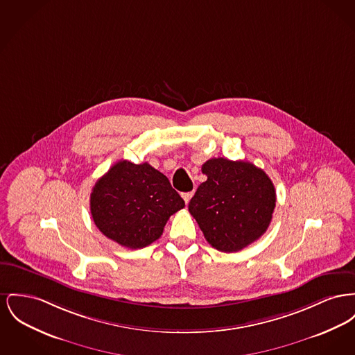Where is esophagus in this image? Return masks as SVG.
Listing matches in <instances>:
<instances>
[{
  "label": "esophagus",
  "mask_w": 355,
  "mask_h": 355,
  "mask_svg": "<svg viewBox=\"0 0 355 355\" xmlns=\"http://www.w3.org/2000/svg\"><path fill=\"white\" fill-rule=\"evenodd\" d=\"M193 197V191H187V193H182V198H184V201H185V204H189V201H190V198Z\"/></svg>",
  "instance_id": "obj_1"
}]
</instances>
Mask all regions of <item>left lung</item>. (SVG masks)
Masks as SVG:
<instances>
[{
    "mask_svg": "<svg viewBox=\"0 0 355 355\" xmlns=\"http://www.w3.org/2000/svg\"><path fill=\"white\" fill-rule=\"evenodd\" d=\"M208 177L189 202L209 244L221 252H239L268 230L276 191L264 170L245 161L211 158L202 165Z\"/></svg>",
    "mask_w": 355,
    "mask_h": 355,
    "instance_id": "obj_1",
    "label": "left lung"
}]
</instances>
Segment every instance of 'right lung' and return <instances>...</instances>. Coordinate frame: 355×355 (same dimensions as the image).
<instances>
[{"label":"right lung","mask_w":355,"mask_h":355,"mask_svg":"<svg viewBox=\"0 0 355 355\" xmlns=\"http://www.w3.org/2000/svg\"><path fill=\"white\" fill-rule=\"evenodd\" d=\"M185 208L166 175L147 162H116L92 188V220L105 237L130 250L158 240L167 220Z\"/></svg>","instance_id":"obj_1"}]
</instances>
